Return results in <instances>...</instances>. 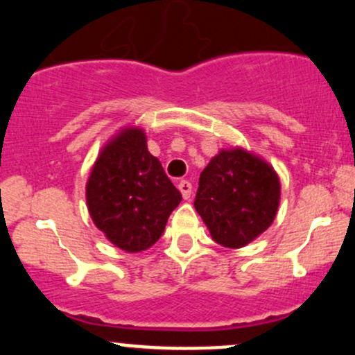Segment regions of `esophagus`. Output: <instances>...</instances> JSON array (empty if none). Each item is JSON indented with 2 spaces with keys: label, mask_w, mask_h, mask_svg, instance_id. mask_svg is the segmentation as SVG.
Segmentation results:
<instances>
[{
  "label": "esophagus",
  "mask_w": 355,
  "mask_h": 355,
  "mask_svg": "<svg viewBox=\"0 0 355 355\" xmlns=\"http://www.w3.org/2000/svg\"><path fill=\"white\" fill-rule=\"evenodd\" d=\"M178 189L181 191L182 198L184 199H189L191 198V191H193V184H191L189 181H181L178 184Z\"/></svg>",
  "instance_id": "1"
}]
</instances>
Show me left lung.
<instances>
[{
    "instance_id": "obj_1",
    "label": "left lung",
    "mask_w": 355,
    "mask_h": 355,
    "mask_svg": "<svg viewBox=\"0 0 355 355\" xmlns=\"http://www.w3.org/2000/svg\"><path fill=\"white\" fill-rule=\"evenodd\" d=\"M281 199L276 171L243 148L220 149L199 178L194 207L224 248L252 243L272 224Z\"/></svg>"
}]
</instances>
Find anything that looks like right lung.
I'll list each match as a JSON object with an SVG mask.
<instances>
[{
	"label": "right lung",
	"mask_w": 355,
	"mask_h": 355,
	"mask_svg": "<svg viewBox=\"0 0 355 355\" xmlns=\"http://www.w3.org/2000/svg\"><path fill=\"white\" fill-rule=\"evenodd\" d=\"M182 196L148 151L139 128H124L99 153L86 182L91 219L107 241L141 252L159 239Z\"/></svg>",
	"instance_id": "1"
}]
</instances>
